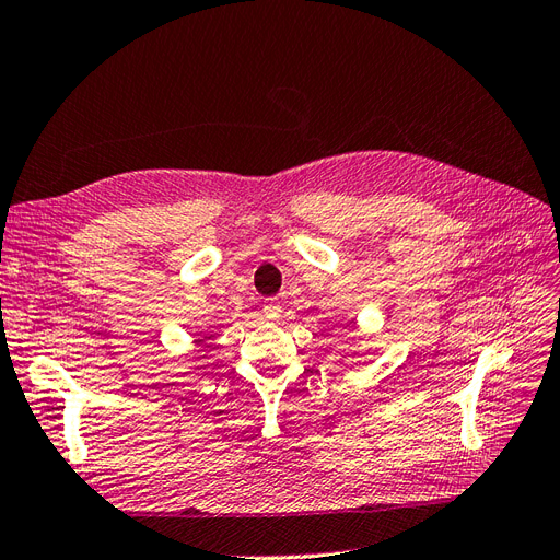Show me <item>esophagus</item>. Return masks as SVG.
I'll return each instance as SVG.
<instances>
[{"mask_svg": "<svg viewBox=\"0 0 560 560\" xmlns=\"http://www.w3.org/2000/svg\"><path fill=\"white\" fill-rule=\"evenodd\" d=\"M262 312H265V316L267 318H279L281 316V302L277 300V298H267L265 302H262Z\"/></svg>", "mask_w": 560, "mask_h": 560, "instance_id": "obj_1", "label": "esophagus"}]
</instances>
